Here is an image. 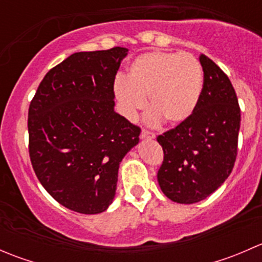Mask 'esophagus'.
Segmentation results:
<instances>
[{
  "mask_svg": "<svg viewBox=\"0 0 262 262\" xmlns=\"http://www.w3.org/2000/svg\"><path fill=\"white\" fill-rule=\"evenodd\" d=\"M141 138L142 139H153L155 138V133L147 130V129H143V130L141 132Z\"/></svg>",
  "mask_w": 262,
  "mask_h": 262,
  "instance_id": "1",
  "label": "esophagus"
}]
</instances>
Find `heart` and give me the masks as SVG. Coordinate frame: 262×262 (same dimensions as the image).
<instances>
[{
  "label": "heart",
  "mask_w": 262,
  "mask_h": 262,
  "mask_svg": "<svg viewBox=\"0 0 262 262\" xmlns=\"http://www.w3.org/2000/svg\"><path fill=\"white\" fill-rule=\"evenodd\" d=\"M203 72L190 54L152 52L132 62L128 77L119 76L114 92L121 113L134 119L147 106L152 107L148 121L158 124L166 119L172 125L186 121L199 104Z\"/></svg>",
  "instance_id": "b5f03b06"
}]
</instances>
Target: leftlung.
Here are the masks:
<instances>
[{"mask_svg": "<svg viewBox=\"0 0 262 262\" xmlns=\"http://www.w3.org/2000/svg\"><path fill=\"white\" fill-rule=\"evenodd\" d=\"M202 96L192 115L157 137L163 162L157 180L172 202L192 204L209 196L231 175L237 157L241 110L228 76L200 54Z\"/></svg>", "mask_w": 262, "mask_h": 262, "instance_id": "8db88e82", "label": "left lung"}]
</instances>
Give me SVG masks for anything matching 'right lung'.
Masks as SVG:
<instances>
[{"label": "right lung", "instance_id": "obj_1", "mask_svg": "<svg viewBox=\"0 0 262 262\" xmlns=\"http://www.w3.org/2000/svg\"><path fill=\"white\" fill-rule=\"evenodd\" d=\"M128 49L78 52L53 67L29 106V155L59 204L97 214L115 196L124 156L141 128L114 112V81Z\"/></svg>", "mask_w": 262, "mask_h": 262}]
</instances>
